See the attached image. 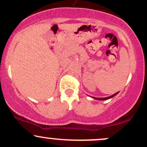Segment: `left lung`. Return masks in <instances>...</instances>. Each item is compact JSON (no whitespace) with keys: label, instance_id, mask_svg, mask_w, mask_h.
<instances>
[{"label":"left lung","instance_id":"1","mask_svg":"<svg viewBox=\"0 0 147 147\" xmlns=\"http://www.w3.org/2000/svg\"><path fill=\"white\" fill-rule=\"evenodd\" d=\"M118 92H116V93L113 94V95H111V96H109V97H104V98H98V97H92V98L95 99H98V100H106V99H111V98H112V97H115V96L116 95H117V94L118 93Z\"/></svg>","mask_w":147,"mask_h":147}]
</instances>
